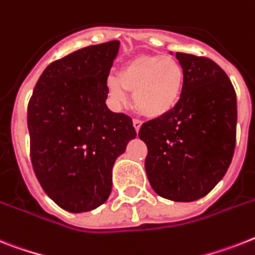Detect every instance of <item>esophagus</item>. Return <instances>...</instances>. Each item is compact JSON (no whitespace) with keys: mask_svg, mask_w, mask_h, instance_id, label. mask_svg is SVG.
Returning a JSON list of instances; mask_svg holds the SVG:
<instances>
[{"mask_svg":"<svg viewBox=\"0 0 255 255\" xmlns=\"http://www.w3.org/2000/svg\"><path fill=\"white\" fill-rule=\"evenodd\" d=\"M132 123H133V127L134 129H136V132H138V129H140V127H141V122L138 121V119H133Z\"/></svg>","mask_w":255,"mask_h":255,"instance_id":"obj_1","label":"esophagus"}]
</instances>
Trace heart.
<instances>
[{"mask_svg": "<svg viewBox=\"0 0 255 255\" xmlns=\"http://www.w3.org/2000/svg\"><path fill=\"white\" fill-rule=\"evenodd\" d=\"M185 85V70L178 60L163 55H140L121 68L107 88L117 102L133 93L134 107L152 119L162 118L177 106Z\"/></svg>", "mask_w": 255, "mask_h": 255, "instance_id": "1", "label": "heart"}]
</instances>
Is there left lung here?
I'll return each mask as SVG.
<instances>
[{
  "instance_id": "left-lung-1",
  "label": "left lung",
  "mask_w": 255,
  "mask_h": 255,
  "mask_svg": "<svg viewBox=\"0 0 255 255\" xmlns=\"http://www.w3.org/2000/svg\"><path fill=\"white\" fill-rule=\"evenodd\" d=\"M185 70L181 99L170 113L144 123L145 170L153 190L174 202H194L220 182L236 146L237 99L215 61L175 53Z\"/></svg>"
}]
</instances>
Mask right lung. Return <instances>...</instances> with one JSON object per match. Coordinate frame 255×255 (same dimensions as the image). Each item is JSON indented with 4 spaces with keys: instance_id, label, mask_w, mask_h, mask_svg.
Masks as SVG:
<instances>
[{
    "instance_id": "right-lung-1",
    "label": "right lung",
    "mask_w": 255,
    "mask_h": 255,
    "mask_svg": "<svg viewBox=\"0 0 255 255\" xmlns=\"http://www.w3.org/2000/svg\"><path fill=\"white\" fill-rule=\"evenodd\" d=\"M119 41L89 45L45 68L27 106L30 157L45 194L69 212L106 202L113 166L136 137L132 119L106 106Z\"/></svg>"
}]
</instances>
